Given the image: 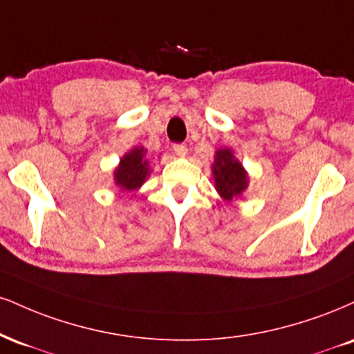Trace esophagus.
Instances as JSON below:
<instances>
[{"mask_svg": "<svg viewBox=\"0 0 354 354\" xmlns=\"http://www.w3.org/2000/svg\"><path fill=\"white\" fill-rule=\"evenodd\" d=\"M173 151H174V155H176V156H186V155H188V148H186V145H174Z\"/></svg>", "mask_w": 354, "mask_h": 354, "instance_id": "34e87169", "label": "esophagus"}]
</instances>
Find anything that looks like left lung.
Returning a JSON list of instances; mask_svg holds the SVG:
<instances>
[{
    "instance_id": "obj_1",
    "label": "left lung",
    "mask_w": 354,
    "mask_h": 354,
    "mask_svg": "<svg viewBox=\"0 0 354 354\" xmlns=\"http://www.w3.org/2000/svg\"><path fill=\"white\" fill-rule=\"evenodd\" d=\"M211 169L214 176V188L224 201L229 203L239 198L249 186V173L236 158L232 148H219L214 153V163Z\"/></svg>"
}]
</instances>
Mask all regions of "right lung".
Returning <instances> with one entry per match:
<instances>
[{"label": "right lung", "mask_w": 354, "mask_h": 354, "mask_svg": "<svg viewBox=\"0 0 354 354\" xmlns=\"http://www.w3.org/2000/svg\"><path fill=\"white\" fill-rule=\"evenodd\" d=\"M150 161L147 160V150L143 147H135L127 151L113 169V181L122 193L142 188L143 183L150 176Z\"/></svg>", "instance_id": "obj_1"}]
</instances>
